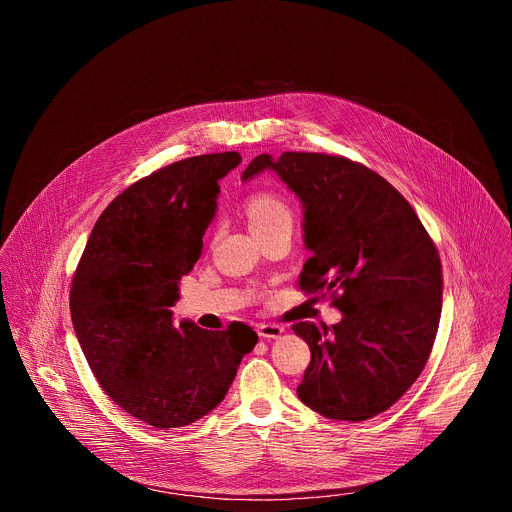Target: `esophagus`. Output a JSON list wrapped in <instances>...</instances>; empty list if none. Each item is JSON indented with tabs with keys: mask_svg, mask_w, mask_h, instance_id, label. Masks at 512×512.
<instances>
[{
	"mask_svg": "<svg viewBox=\"0 0 512 512\" xmlns=\"http://www.w3.org/2000/svg\"><path fill=\"white\" fill-rule=\"evenodd\" d=\"M257 332H259V336L261 338H279L285 330H283V326H279V324H261L259 328H257Z\"/></svg>",
	"mask_w": 512,
	"mask_h": 512,
	"instance_id": "esophagus-1",
	"label": "esophagus"
}]
</instances>
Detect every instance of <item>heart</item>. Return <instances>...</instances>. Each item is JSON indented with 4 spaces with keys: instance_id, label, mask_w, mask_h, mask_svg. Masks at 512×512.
Here are the masks:
<instances>
[{
    "instance_id": "1",
    "label": "heart",
    "mask_w": 512,
    "mask_h": 512,
    "mask_svg": "<svg viewBox=\"0 0 512 512\" xmlns=\"http://www.w3.org/2000/svg\"><path fill=\"white\" fill-rule=\"evenodd\" d=\"M247 216L253 231L269 229L277 225H291V210L289 206L273 196V194H255L247 202Z\"/></svg>"
}]
</instances>
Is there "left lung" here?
Wrapping results in <instances>:
<instances>
[{
    "label": "left lung",
    "instance_id": "left-lung-1",
    "mask_svg": "<svg viewBox=\"0 0 512 512\" xmlns=\"http://www.w3.org/2000/svg\"><path fill=\"white\" fill-rule=\"evenodd\" d=\"M263 172L302 202L312 257L300 287L324 289L342 312L332 328L291 326L312 352L298 397L328 419H371L401 399L429 358L442 314L440 255L411 204L367 166L326 154H261L241 180Z\"/></svg>",
    "mask_w": 512,
    "mask_h": 512
}]
</instances>
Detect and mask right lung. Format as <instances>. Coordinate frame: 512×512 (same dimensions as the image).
Returning <instances> with one entry per match:
<instances>
[{
  "label": "right lung",
  "instance_id": "obj_1",
  "mask_svg": "<svg viewBox=\"0 0 512 512\" xmlns=\"http://www.w3.org/2000/svg\"><path fill=\"white\" fill-rule=\"evenodd\" d=\"M239 164L237 152L206 154L131 184L99 216L72 279V326L93 375L121 409L160 429L221 405L259 340L241 322L210 332L172 312L214 221L218 180Z\"/></svg>",
  "mask_w": 512,
  "mask_h": 512
}]
</instances>
